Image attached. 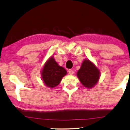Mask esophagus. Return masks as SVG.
Segmentation results:
<instances>
[{
  "label": "esophagus",
  "mask_w": 130,
  "mask_h": 130,
  "mask_svg": "<svg viewBox=\"0 0 130 130\" xmlns=\"http://www.w3.org/2000/svg\"><path fill=\"white\" fill-rule=\"evenodd\" d=\"M68 72L70 75H73V74H74V71H73L72 69H69Z\"/></svg>",
  "instance_id": "34e87169"
}]
</instances>
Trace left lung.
Masks as SVG:
<instances>
[{"instance_id":"8db88e82","label":"left lung","mask_w":130,"mask_h":130,"mask_svg":"<svg viewBox=\"0 0 130 130\" xmlns=\"http://www.w3.org/2000/svg\"><path fill=\"white\" fill-rule=\"evenodd\" d=\"M77 77L84 86L92 88L100 78V72L99 69L89 59H85L82 66L77 72Z\"/></svg>"}]
</instances>
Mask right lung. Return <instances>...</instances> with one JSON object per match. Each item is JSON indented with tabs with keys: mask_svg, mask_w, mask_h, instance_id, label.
I'll use <instances>...</instances> for the list:
<instances>
[{
	"mask_svg": "<svg viewBox=\"0 0 130 130\" xmlns=\"http://www.w3.org/2000/svg\"><path fill=\"white\" fill-rule=\"evenodd\" d=\"M67 74V71L64 68L59 66L51 56L44 64L41 72V77L45 86L53 88L59 85L62 77Z\"/></svg>",
	"mask_w": 130,
	"mask_h": 130,
	"instance_id": "1",
	"label": "right lung"
}]
</instances>
